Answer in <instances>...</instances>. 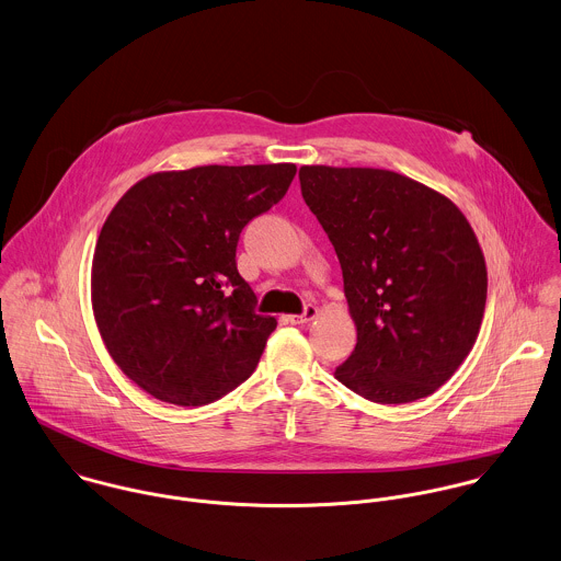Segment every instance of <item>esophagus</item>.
I'll return each instance as SVG.
<instances>
[{
  "label": "esophagus",
  "mask_w": 561,
  "mask_h": 561,
  "mask_svg": "<svg viewBox=\"0 0 561 561\" xmlns=\"http://www.w3.org/2000/svg\"><path fill=\"white\" fill-rule=\"evenodd\" d=\"M317 314H319V308L310 304V306H306V310L301 314H290V317H286V321L293 325H301V323H310Z\"/></svg>",
  "instance_id": "34e87169"
}]
</instances>
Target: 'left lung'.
<instances>
[{
  "mask_svg": "<svg viewBox=\"0 0 561 561\" xmlns=\"http://www.w3.org/2000/svg\"><path fill=\"white\" fill-rule=\"evenodd\" d=\"M301 195L336 249L357 344L336 379L373 403L436 392L470 353L488 271L445 195L386 169L301 167Z\"/></svg>",
  "mask_w": 561,
  "mask_h": 561,
  "instance_id": "left-lung-1",
  "label": "left lung"
}]
</instances>
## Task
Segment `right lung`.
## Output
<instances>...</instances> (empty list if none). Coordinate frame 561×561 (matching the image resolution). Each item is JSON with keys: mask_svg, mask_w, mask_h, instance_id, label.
Listing matches in <instances>:
<instances>
[{"mask_svg": "<svg viewBox=\"0 0 561 561\" xmlns=\"http://www.w3.org/2000/svg\"><path fill=\"white\" fill-rule=\"evenodd\" d=\"M295 173L288 162L164 171L114 206L93 255V312L116 366L151 397L206 405L255 370L277 321L255 312L236 247Z\"/></svg>", "mask_w": 561, "mask_h": 561, "instance_id": "add662e5", "label": "right lung"}]
</instances>
